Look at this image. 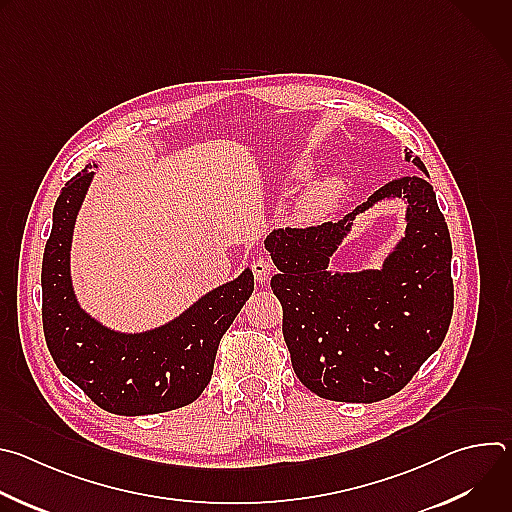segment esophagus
Returning <instances> with one entry per match:
<instances>
[{"label":"esophagus","instance_id":"1","mask_svg":"<svg viewBox=\"0 0 512 512\" xmlns=\"http://www.w3.org/2000/svg\"><path fill=\"white\" fill-rule=\"evenodd\" d=\"M251 271H253L255 279H257L259 283H263V281H267V279L271 277V273H273V263H271L269 259H265V257H257V259L251 261Z\"/></svg>","mask_w":512,"mask_h":512}]
</instances>
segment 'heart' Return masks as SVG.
Segmentation results:
<instances>
[{
  "label": "heart",
  "mask_w": 512,
  "mask_h": 512,
  "mask_svg": "<svg viewBox=\"0 0 512 512\" xmlns=\"http://www.w3.org/2000/svg\"><path fill=\"white\" fill-rule=\"evenodd\" d=\"M312 166L308 160H298L291 164L285 172V180L289 182H302L310 176ZM344 194V182L338 176H326L316 182H312L291 206V216L296 218L298 223H314L324 214H328L336 202Z\"/></svg>",
  "instance_id": "b5f03b06"
}]
</instances>
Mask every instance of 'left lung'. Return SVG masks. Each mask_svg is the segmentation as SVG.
<instances>
[{
	"label": "left lung",
	"mask_w": 512,
	"mask_h": 512,
	"mask_svg": "<svg viewBox=\"0 0 512 512\" xmlns=\"http://www.w3.org/2000/svg\"><path fill=\"white\" fill-rule=\"evenodd\" d=\"M393 180L338 223L269 233L265 249L277 275L283 338L298 379L318 397L375 403L399 393L442 346L454 312L452 241L427 170ZM408 204L406 235L381 270L340 274L329 257L356 213L377 201Z\"/></svg>",
	"instance_id": "8db88e82"
}]
</instances>
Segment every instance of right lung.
<instances>
[{
    "label": "right lung",
    "mask_w": 512,
    "mask_h": 512,
    "mask_svg": "<svg viewBox=\"0 0 512 512\" xmlns=\"http://www.w3.org/2000/svg\"><path fill=\"white\" fill-rule=\"evenodd\" d=\"M93 166L64 184L52 212L42 259L48 350L60 373L109 413L133 417L184 407L210 383L218 342L253 294V273L245 269L214 287L160 328L127 334L103 326L81 308L70 279L72 231Z\"/></svg>",
    "instance_id": "obj_1"
}]
</instances>
